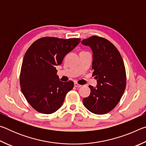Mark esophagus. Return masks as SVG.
I'll use <instances>...</instances> for the list:
<instances>
[{
  "mask_svg": "<svg viewBox=\"0 0 146 146\" xmlns=\"http://www.w3.org/2000/svg\"><path fill=\"white\" fill-rule=\"evenodd\" d=\"M74 85H75V87H76V88H80L81 86H82L80 84H78L76 83V82H75V84H74Z\"/></svg>",
  "mask_w": 146,
  "mask_h": 146,
  "instance_id": "esophagus-1",
  "label": "esophagus"
}]
</instances>
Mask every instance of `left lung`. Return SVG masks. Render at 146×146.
<instances>
[{
    "instance_id": "1",
    "label": "left lung",
    "mask_w": 146,
    "mask_h": 146,
    "mask_svg": "<svg viewBox=\"0 0 146 146\" xmlns=\"http://www.w3.org/2000/svg\"><path fill=\"white\" fill-rule=\"evenodd\" d=\"M93 52V75L96 87L89 86L91 93L83 99L85 107L91 113L103 115L111 111L119 102L126 86L123 59L113 44L100 36H92L81 41Z\"/></svg>"
}]
</instances>
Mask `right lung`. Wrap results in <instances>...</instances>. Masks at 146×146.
<instances>
[{
    "mask_svg": "<svg viewBox=\"0 0 146 146\" xmlns=\"http://www.w3.org/2000/svg\"><path fill=\"white\" fill-rule=\"evenodd\" d=\"M80 38L43 37L27 50L22 64L20 84L24 97L38 112L51 114L60 108L73 81L62 82L56 66L80 42Z\"/></svg>",
    "mask_w": 146,
    "mask_h": 146,
    "instance_id": "1",
    "label": "right lung"
}]
</instances>
